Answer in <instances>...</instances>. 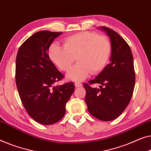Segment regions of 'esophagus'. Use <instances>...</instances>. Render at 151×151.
<instances>
[{
    "label": "esophagus",
    "instance_id": "34e87169",
    "mask_svg": "<svg viewBox=\"0 0 151 151\" xmlns=\"http://www.w3.org/2000/svg\"><path fill=\"white\" fill-rule=\"evenodd\" d=\"M75 87H76V88H79V87L82 86V83H81L80 82H75Z\"/></svg>",
    "mask_w": 151,
    "mask_h": 151
}]
</instances>
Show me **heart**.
Segmentation results:
<instances>
[{
	"label": "heart",
	"instance_id": "heart-1",
	"mask_svg": "<svg viewBox=\"0 0 151 151\" xmlns=\"http://www.w3.org/2000/svg\"><path fill=\"white\" fill-rule=\"evenodd\" d=\"M111 44L105 35L83 31L65 37L63 47L52 43L48 49V57L61 70L67 72L75 60L77 63L67 74L69 79L80 81L92 73L103 70L109 61Z\"/></svg>",
	"mask_w": 151,
	"mask_h": 151
}]
</instances>
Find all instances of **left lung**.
<instances>
[{"instance_id":"obj_1","label":"left lung","mask_w":151,"mask_h":151,"mask_svg":"<svg viewBox=\"0 0 151 151\" xmlns=\"http://www.w3.org/2000/svg\"><path fill=\"white\" fill-rule=\"evenodd\" d=\"M110 37V63L93 80L84 83L86 103L91 115L99 120L111 121L126 109L132 97L135 86L133 55L127 42L112 29L100 27ZM93 84L99 88H93Z\"/></svg>"}]
</instances>
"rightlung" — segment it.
Masks as SVG:
<instances>
[{
  "mask_svg": "<svg viewBox=\"0 0 151 151\" xmlns=\"http://www.w3.org/2000/svg\"><path fill=\"white\" fill-rule=\"evenodd\" d=\"M61 33H34L20 46L16 56V83L21 101L29 115L44 125L64 116L65 104L75 91L73 82L53 86L63 75L50 59L48 49Z\"/></svg>",
  "mask_w": 151,
  "mask_h": 151,
  "instance_id": "right-lung-1",
  "label": "right lung"
}]
</instances>
